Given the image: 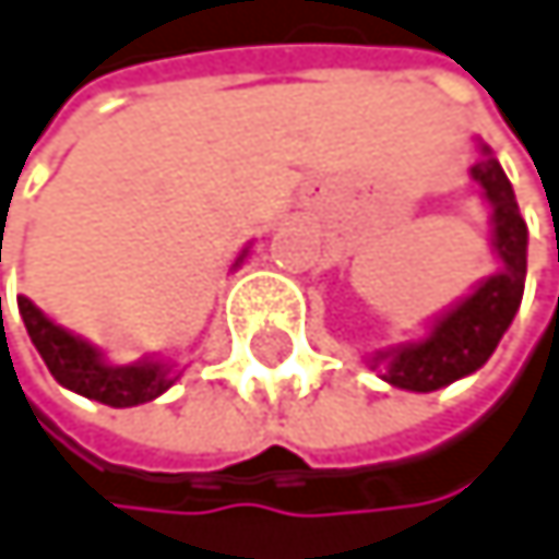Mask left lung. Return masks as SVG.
<instances>
[{
	"mask_svg": "<svg viewBox=\"0 0 559 559\" xmlns=\"http://www.w3.org/2000/svg\"><path fill=\"white\" fill-rule=\"evenodd\" d=\"M473 180H479L483 194L492 207V245L503 261V267L486 277V282L460 301L453 311H445L432 332L423 342L395 348L389 358H376L372 369L382 365V379L395 389L409 392H436L449 382H456L476 372L486 358L497 352L503 332L523 301L526 282V221L520 217L513 187L503 167L489 157L483 146V157L469 167Z\"/></svg>",
	"mask_w": 559,
	"mask_h": 559,
	"instance_id": "left-lung-1",
	"label": "left lung"
}]
</instances>
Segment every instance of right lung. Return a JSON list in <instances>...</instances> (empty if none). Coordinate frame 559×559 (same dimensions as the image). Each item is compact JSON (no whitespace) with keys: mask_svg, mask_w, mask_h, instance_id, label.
<instances>
[{"mask_svg":"<svg viewBox=\"0 0 559 559\" xmlns=\"http://www.w3.org/2000/svg\"><path fill=\"white\" fill-rule=\"evenodd\" d=\"M19 314H23L26 332H29L36 352L43 355L46 369L70 392H80L103 405H114V409H127V405L157 399L174 382L170 369L160 361H133V365L103 361V355L93 345L70 335L67 329L52 325L29 298H19Z\"/></svg>","mask_w":559,"mask_h":559,"instance_id":"obj_1","label":"right lung"}]
</instances>
